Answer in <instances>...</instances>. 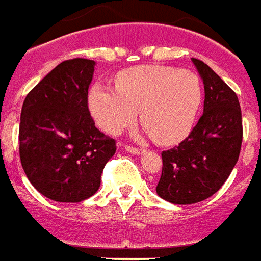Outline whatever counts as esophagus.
Listing matches in <instances>:
<instances>
[{
    "instance_id": "obj_1",
    "label": "esophagus",
    "mask_w": 261,
    "mask_h": 261,
    "mask_svg": "<svg viewBox=\"0 0 261 261\" xmlns=\"http://www.w3.org/2000/svg\"><path fill=\"white\" fill-rule=\"evenodd\" d=\"M125 149H126V151H129V153H134V154H140V149L139 147H136V146H132V145H125Z\"/></svg>"
}]
</instances>
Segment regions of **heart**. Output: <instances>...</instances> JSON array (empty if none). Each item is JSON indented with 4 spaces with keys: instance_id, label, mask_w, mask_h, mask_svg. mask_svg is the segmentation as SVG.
Segmentation results:
<instances>
[{
    "instance_id": "heart-1",
    "label": "heart",
    "mask_w": 261,
    "mask_h": 261,
    "mask_svg": "<svg viewBox=\"0 0 261 261\" xmlns=\"http://www.w3.org/2000/svg\"><path fill=\"white\" fill-rule=\"evenodd\" d=\"M116 88L97 84L90 110L98 126L111 135L140 121L159 143L171 145L191 132L202 104V84L191 70L169 66H138L123 70Z\"/></svg>"
}]
</instances>
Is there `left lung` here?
Returning a JSON list of instances; mask_svg holds the SVG:
<instances>
[{
  "instance_id": "1",
  "label": "left lung",
  "mask_w": 261,
  "mask_h": 261,
  "mask_svg": "<svg viewBox=\"0 0 261 261\" xmlns=\"http://www.w3.org/2000/svg\"><path fill=\"white\" fill-rule=\"evenodd\" d=\"M204 80V114L181 143L162 153L163 167L156 193L169 202L195 204L223 186L239 159L243 126L236 92L198 59Z\"/></svg>"
}]
</instances>
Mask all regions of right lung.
I'll return each instance as SVG.
<instances>
[{
    "label": "right lung",
    "instance_id": "1",
    "mask_svg": "<svg viewBox=\"0 0 261 261\" xmlns=\"http://www.w3.org/2000/svg\"><path fill=\"white\" fill-rule=\"evenodd\" d=\"M94 60L70 59L28 92L21 111L22 169L42 195L80 202L97 193L116 142L95 127L88 110Z\"/></svg>",
    "mask_w": 261,
    "mask_h": 261
}]
</instances>
